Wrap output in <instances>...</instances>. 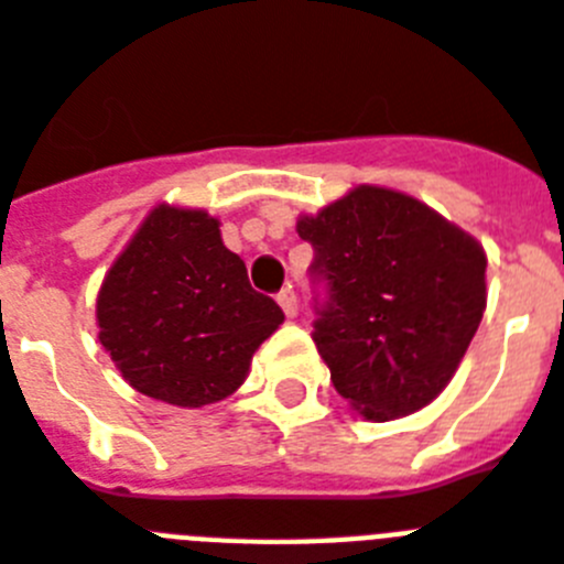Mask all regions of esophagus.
I'll return each instance as SVG.
<instances>
[{"mask_svg":"<svg viewBox=\"0 0 564 564\" xmlns=\"http://www.w3.org/2000/svg\"><path fill=\"white\" fill-rule=\"evenodd\" d=\"M278 304H281V310L286 312V318H295V315H297V295H295V290H292V286H286V290L278 295Z\"/></svg>","mask_w":564,"mask_h":564,"instance_id":"esophagus-1","label":"esophagus"}]
</instances>
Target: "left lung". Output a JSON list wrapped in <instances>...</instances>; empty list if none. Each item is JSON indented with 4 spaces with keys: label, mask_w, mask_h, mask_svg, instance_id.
Listing matches in <instances>:
<instances>
[{
    "label": "left lung",
    "mask_w": 564,
    "mask_h": 564,
    "mask_svg": "<svg viewBox=\"0 0 564 564\" xmlns=\"http://www.w3.org/2000/svg\"><path fill=\"white\" fill-rule=\"evenodd\" d=\"M295 229L329 286L312 338L338 395L370 421L438 399L485 315L479 240L384 186L349 188Z\"/></svg>",
    "instance_id": "8db88e82"
}]
</instances>
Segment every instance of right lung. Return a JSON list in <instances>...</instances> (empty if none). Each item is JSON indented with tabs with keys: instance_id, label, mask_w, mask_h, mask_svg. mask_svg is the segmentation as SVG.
Masks as SVG:
<instances>
[{
	"instance_id": "1",
	"label": "right lung",
	"mask_w": 564,
	"mask_h": 564,
	"mask_svg": "<svg viewBox=\"0 0 564 564\" xmlns=\"http://www.w3.org/2000/svg\"><path fill=\"white\" fill-rule=\"evenodd\" d=\"M281 324V306L224 246L220 220L169 203L145 215L97 292L99 344L117 370L174 406L229 399Z\"/></svg>"
}]
</instances>
